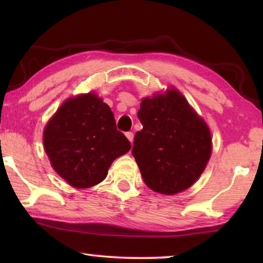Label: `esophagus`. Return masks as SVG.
Wrapping results in <instances>:
<instances>
[{
    "label": "esophagus",
    "mask_w": 263,
    "mask_h": 263,
    "mask_svg": "<svg viewBox=\"0 0 263 263\" xmlns=\"http://www.w3.org/2000/svg\"><path fill=\"white\" fill-rule=\"evenodd\" d=\"M125 136H126L127 139L130 140V142H132V141H133V137H135V136H133V133H132V132H126V133H125Z\"/></svg>",
    "instance_id": "34e87169"
}]
</instances>
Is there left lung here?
I'll return each mask as SVG.
<instances>
[{"label": "left lung", "mask_w": 263, "mask_h": 263, "mask_svg": "<svg viewBox=\"0 0 263 263\" xmlns=\"http://www.w3.org/2000/svg\"><path fill=\"white\" fill-rule=\"evenodd\" d=\"M137 116L142 130L136 133L132 155L146 185L164 195L188 189L211 155L205 122L175 89L146 97Z\"/></svg>", "instance_id": "obj_1"}]
</instances>
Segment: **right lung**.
<instances>
[{"label":"right lung","mask_w":263,"mask_h":263,"mask_svg":"<svg viewBox=\"0 0 263 263\" xmlns=\"http://www.w3.org/2000/svg\"><path fill=\"white\" fill-rule=\"evenodd\" d=\"M44 146L54 171L75 188L100 183L114 160L131 148L109 105L95 94L60 106L44 130Z\"/></svg>","instance_id":"obj_1"}]
</instances>
